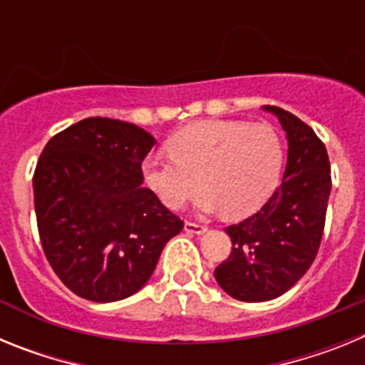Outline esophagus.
<instances>
[{
    "label": "esophagus",
    "instance_id": "34e87169",
    "mask_svg": "<svg viewBox=\"0 0 365 365\" xmlns=\"http://www.w3.org/2000/svg\"><path fill=\"white\" fill-rule=\"evenodd\" d=\"M185 230L188 232V234H205L206 232V227H202V225H197V222H192V221H186L185 222Z\"/></svg>",
    "mask_w": 365,
    "mask_h": 365
}]
</instances>
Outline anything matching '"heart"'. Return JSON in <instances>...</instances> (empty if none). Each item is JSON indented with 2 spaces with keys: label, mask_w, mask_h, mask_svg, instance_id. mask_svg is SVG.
I'll return each mask as SVG.
<instances>
[{
  "label": "heart",
  "mask_w": 365,
  "mask_h": 365,
  "mask_svg": "<svg viewBox=\"0 0 365 365\" xmlns=\"http://www.w3.org/2000/svg\"><path fill=\"white\" fill-rule=\"evenodd\" d=\"M166 146L168 159L144 160L148 188L179 210L202 185L199 210H222L230 219L247 217L269 201L285 160L282 137L267 122L201 120L173 133Z\"/></svg>",
  "instance_id": "heart-1"
}]
</instances>
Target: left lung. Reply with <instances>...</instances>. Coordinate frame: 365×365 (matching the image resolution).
I'll list each match as a JSON object with an SVG mask.
<instances>
[{"mask_svg": "<svg viewBox=\"0 0 365 365\" xmlns=\"http://www.w3.org/2000/svg\"><path fill=\"white\" fill-rule=\"evenodd\" d=\"M276 115L289 140L279 188L257 214L227 228L232 252L215 269L219 287L241 302H269L296 285L312 265L331 193V166L324 143L296 115Z\"/></svg>", "mask_w": 365, "mask_h": 365, "instance_id": "obj_1", "label": "left lung"}]
</instances>
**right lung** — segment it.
Instances as JSON below:
<instances>
[{
    "instance_id": "1",
    "label": "right lung",
    "mask_w": 365,
    "mask_h": 365,
    "mask_svg": "<svg viewBox=\"0 0 365 365\" xmlns=\"http://www.w3.org/2000/svg\"><path fill=\"white\" fill-rule=\"evenodd\" d=\"M155 138L130 122L83 118L51 138L32 177L43 252L67 289L118 302L151 278L182 221L143 186Z\"/></svg>"
}]
</instances>
